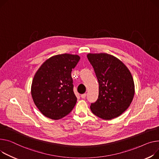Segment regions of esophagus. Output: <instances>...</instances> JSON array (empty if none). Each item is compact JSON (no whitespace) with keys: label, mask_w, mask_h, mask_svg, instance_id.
<instances>
[{"label":"esophagus","mask_w":159,"mask_h":159,"mask_svg":"<svg viewBox=\"0 0 159 159\" xmlns=\"http://www.w3.org/2000/svg\"><path fill=\"white\" fill-rule=\"evenodd\" d=\"M86 95H87L86 93H84V94H81V98H85L86 97Z\"/></svg>","instance_id":"34e87169"}]
</instances>
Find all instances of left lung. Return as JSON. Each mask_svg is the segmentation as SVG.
<instances>
[{
  "label": "left lung",
  "instance_id": "1",
  "mask_svg": "<svg viewBox=\"0 0 159 159\" xmlns=\"http://www.w3.org/2000/svg\"><path fill=\"white\" fill-rule=\"evenodd\" d=\"M99 84L98 98L91 104L92 112L103 120H112L123 113L133 100L135 86L128 68L116 57L88 54Z\"/></svg>",
  "mask_w": 159,
  "mask_h": 159
}]
</instances>
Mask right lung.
<instances>
[{
	"label": "right lung",
	"mask_w": 159,
	"mask_h": 159,
	"mask_svg": "<svg viewBox=\"0 0 159 159\" xmlns=\"http://www.w3.org/2000/svg\"><path fill=\"white\" fill-rule=\"evenodd\" d=\"M80 60L78 55L59 54L46 60L36 71L31 86L36 106L46 117L59 120L75 107L72 69Z\"/></svg>",
	"instance_id": "obj_1"
}]
</instances>
